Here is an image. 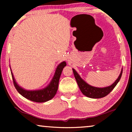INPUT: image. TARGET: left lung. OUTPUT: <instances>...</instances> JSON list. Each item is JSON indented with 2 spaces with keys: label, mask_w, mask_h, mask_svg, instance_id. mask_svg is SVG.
Returning <instances> with one entry per match:
<instances>
[{
  "label": "left lung",
  "mask_w": 132,
  "mask_h": 132,
  "mask_svg": "<svg viewBox=\"0 0 132 132\" xmlns=\"http://www.w3.org/2000/svg\"><path fill=\"white\" fill-rule=\"evenodd\" d=\"M72 69L76 80L78 86H79V87L80 90H81V93L85 96L91 98H101L105 97L106 95L109 94V93H111V91L115 87L118 82L119 81L122 74V69L119 77H118V79L115 80V81L112 84H111L109 86L105 87L100 88L93 87L92 86H90L88 83H87L83 79H81L80 75L78 74L77 71L74 69Z\"/></svg>",
  "instance_id": "left-lung-1"
}]
</instances>
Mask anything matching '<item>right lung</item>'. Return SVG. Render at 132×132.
I'll list each match as a JSON object with an SVG mask.
<instances>
[{
    "mask_svg": "<svg viewBox=\"0 0 132 132\" xmlns=\"http://www.w3.org/2000/svg\"><path fill=\"white\" fill-rule=\"evenodd\" d=\"M66 66V63L64 61L59 63L56 69L54 76L50 81V84L45 88L37 90H26V89L22 88L21 86H20L15 81L10 66V68L14 87L18 92L23 97L30 100V101L36 102H45L50 101L54 97V96L56 94L60 77H61L63 69Z\"/></svg>",
    "mask_w": 132,
    "mask_h": 132,
    "instance_id": "1",
    "label": "right lung"
}]
</instances>
